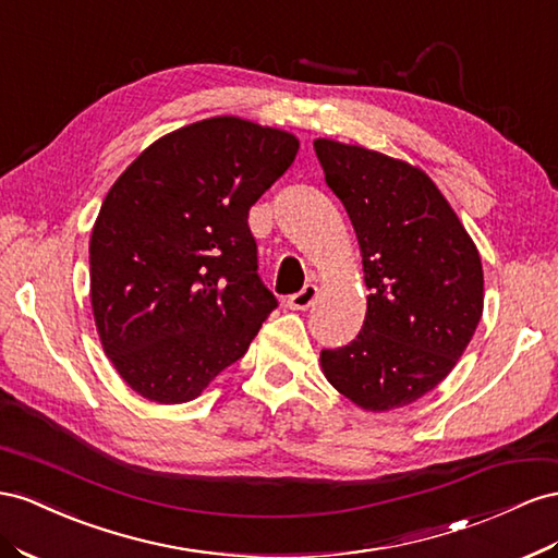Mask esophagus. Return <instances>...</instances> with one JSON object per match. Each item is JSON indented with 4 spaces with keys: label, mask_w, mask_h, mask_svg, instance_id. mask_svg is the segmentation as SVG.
<instances>
[{
    "label": "esophagus",
    "mask_w": 558,
    "mask_h": 558,
    "mask_svg": "<svg viewBox=\"0 0 558 558\" xmlns=\"http://www.w3.org/2000/svg\"><path fill=\"white\" fill-rule=\"evenodd\" d=\"M316 293H319V289H316L314 283H305L303 289H300L298 293H293L289 298V307L291 310H307L316 300Z\"/></svg>",
    "instance_id": "obj_1"
}]
</instances>
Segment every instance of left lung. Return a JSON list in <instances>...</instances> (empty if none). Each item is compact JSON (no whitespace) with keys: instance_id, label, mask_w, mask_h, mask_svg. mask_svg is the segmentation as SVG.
I'll return each instance as SVG.
<instances>
[{"instance_id":"left-lung-1","label":"left lung","mask_w":558,"mask_h":558,"mask_svg":"<svg viewBox=\"0 0 558 558\" xmlns=\"http://www.w3.org/2000/svg\"><path fill=\"white\" fill-rule=\"evenodd\" d=\"M354 225L368 293L359 336L322 352L340 395L366 411L425 397L453 371L484 312V269L429 175L359 145L314 141Z\"/></svg>"}]
</instances>
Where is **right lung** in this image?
Wrapping results in <instances>:
<instances>
[{
    "label": "right lung",
    "instance_id": "right-lung-1",
    "mask_svg": "<svg viewBox=\"0 0 558 558\" xmlns=\"http://www.w3.org/2000/svg\"><path fill=\"white\" fill-rule=\"evenodd\" d=\"M295 155L291 133L214 117L163 135L110 187L88 244L92 307L105 354L141 397H199L279 305L248 210Z\"/></svg>",
    "mask_w": 558,
    "mask_h": 558
}]
</instances>
